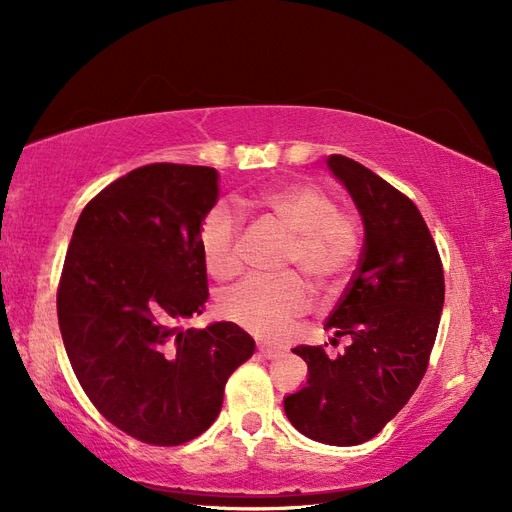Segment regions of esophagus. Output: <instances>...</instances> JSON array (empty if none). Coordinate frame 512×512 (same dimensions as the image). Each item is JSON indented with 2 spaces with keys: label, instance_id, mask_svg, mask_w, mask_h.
Returning a JSON list of instances; mask_svg holds the SVG:
<instances>
[{
  "label": "esophagus",
  "instance_id": "obj_1",
  "mask_svg": "<svg viewBox=\"0 0 512 512\" xmlns=\"http://www.w3.org/2000/svg\"><path fill=\"white\" fill-rule=\"evenodd\" d=\"M258 354L262 356V359H275V356L277 354H280V350H277V348H271V346H258Z\"/></svg>",
  "mask_w": 512,
  "mask_h": 512
}]
</instances>
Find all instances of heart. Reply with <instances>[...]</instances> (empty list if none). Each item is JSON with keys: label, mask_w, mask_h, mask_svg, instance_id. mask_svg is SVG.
<instances>
[{"label": "heart", "mask_w": 512, "mask_h": 512, "mask_svg": "<svg viewBox=\"0 0 512 512\" xmlns=\"http://www.w3.org/2000/svg\"><path fill=\"white\" fill-rule=\"evenodd\" d=\"M252 205L290 232L284 269L303 273L322 297H335L361 254V224L339 209L335 198L316 183L297 181L260 194ZM241 222L228 207H213L198 226V250L207 271L226 280L241 267ZM309 290L297 273L280 277H245L224 292V318L260 337H277L303 314Z\"/></svg>", "instance_id": "1"}]
</instances>
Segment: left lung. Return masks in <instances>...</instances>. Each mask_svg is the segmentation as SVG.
Listing matches in <instances>:
<instances>
[{"label": "left lung", "mask_w": 512, "mask_h": 512, "mask_svg": "<svg viewBox=\"0 0 512 512\" xmlns=\"http://www.w3.org/2000/svg\"><path fill=\"white\" fill-rule=\"evenodd\" d=\"M331 173L359 209L365 241L348 288L324 331L348 337L335 359L322 346H297L307 363L303 389L284 397L294 429L316 442L356 446L371 440L421 384L444 305L438 247L412 200L346 156Z\"/></svg>", "instance_id": "8db88e82"}]
</instances>
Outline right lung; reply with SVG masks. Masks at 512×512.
<instances>
[{"label": "right lung", "mask_w": 512, "mask_h": 512, "mask_svg": "<svg viewBox=\"0 0 512 512\" xmlns=\"http://www.w3.org/2000/svg\"><path fill=\"white\" fill-rule=\"evenodd\" d=\"M218 181L209 166L136 168L89 200L68 245L57 318L70 365L106 421L145 444L207 431L256 348L235 322L179 329L209 299L198 226Z\"/></svg>", "instance_id": "add662e5"}]
</instances>
